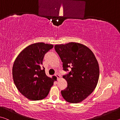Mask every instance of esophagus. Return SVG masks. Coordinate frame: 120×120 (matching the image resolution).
I'll return each mask as SVG.
<instances>
[{"label":"esophagus","mask_w":120,"mask_h":120,"mask_svg":"<svg viewBox=\"0 0 120 120\" xmlns=\"http://www.w3.org/2000/svg\"><path fill=\"white\" fill-rule=\"evenodd\" d=\"M55 76H56V77H57L58 79H60V77H61L60 75H59V74H55Z\"/></svg>","instance_id":"obj_1"}]
</instances>
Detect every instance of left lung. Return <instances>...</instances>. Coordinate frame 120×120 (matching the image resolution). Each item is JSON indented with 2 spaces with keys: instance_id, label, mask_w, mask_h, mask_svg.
<instances>
[{
  "instance_id": "obj_1",
  "label": "left lung",
  "mask_w": 120,
  "mask_h": 120,
  "mask_svg": "<svg viewBox=\"0 0 120 120\" xmlns=\"http://www.w3.org/2000/svg\"><path fill=\"white\" fill-rule=\"evenodd\" d=\"M56 51L61 60L63 69L70 71L63 77L67 82V87L61 90L65 100L78 103L86 99L98 83L99 69L93 52L82 44L70 42L54 46Z\"/></svg>"
}]
</instances>
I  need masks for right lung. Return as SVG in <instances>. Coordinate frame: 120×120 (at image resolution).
I'll return each instance as SVG.
<instances>
[{
    "mask_svg": "<svg viewBox=\"0 0 120 120\" xmlns=\"http://www.w3.org/2000/svg\"><path fill=\"white\" fill-rule=\"evenodd\" d=\"M53 47L43 42L31 44L20 53L14 61L12 74L16 87L21 94L32 101L43 99L53 85L42 67L44 56Z\"/></svg>",
    "mask_w": 120,
    "mask_h": 120,
    "instance_id": "1",
    "label": "right lung"
}]
</instances>
